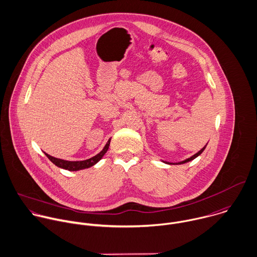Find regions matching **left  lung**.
I'll use <instances>...</instances> for the list:
<instances>
[{
    "mask_svg": "<svg viewBox=\"0 0 257 257\" xmlns=\"http://www.w3.org/2000/svg\"><path fill=\"white\" fill-rule=\"evenodd\" d=\"M206 147V146H205ZM205 147L204 148H202L198 153H196L194 156H192L191 158H189V159H187V160H185V161H183V162H181V163H179V164H185V163H188V162H190V161H192V160H194L195 158H197L199 155H201V153L204 151V149H205ZM167 164H170V165H172L171 163H167ZM174 165V164H173Z\"/></svg>",
    "mask_w": 257,
    "mask_h": 257,
    "instance_id": "obj_1",
    "label": "left lung"
}]
</instances>
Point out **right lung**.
I'll use <instances>...</instances> for the list:
<instances>
[{
	"mask_svg": "<svg viewBox=\"0 0 257 257\" xmlns=\"http://www.w3.org/2000/svg\"><path fill=\"white\" fill-rule=\"evenodd\" d=\"M109 143L110 141L107 142V144L105 145V147L103 148V150L98 154L96 155L95 157L91 158V159H88L86 161H82V162H69V161H64V160H60V159H57V158H54V157H51L50 155L48 154H45L48 159L54 164L56 165L57 167L61 168V169H64V170H67V171H80V170H85V169H88L92 166H94L102 157L103 155L106 153V151L108 150V147H109Z\"/></svg>",
	"mask_w": 257,
	"mask_h": 257,
	"instance_id": "1",
	"label": "right lung"
}]
</instances>
